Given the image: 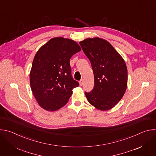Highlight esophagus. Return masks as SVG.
<instances>
[{"mask_svg": "<svg viewBox=\"0 0 156 156\" xmlns=\"http://www.w3.org/2000/svg\"><path fill=\"white\" fill-rule=\"evenodd\" d=\"M79 83H80V86H83V83H84L83 80H80V81H79Z\"/></svg>", "mask_w": 156, "mask_h": 156, "instance_id": "esophagus-1", "label": "esophagus"}]
</instances>
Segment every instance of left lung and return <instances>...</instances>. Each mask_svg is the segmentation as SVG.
Wrapping results in <instances>:
<instances>
[{"label":"left lung","mask_w":156,"mask_h":156,"mask_svg":"<svg viewBox=\"0 0 156 156\" xmlns=\"http://www.w3.org/2000/svg\"><path fill=\"white\" fill-rule=\"evenodd\" d=\"M80 44L91 62L94 76L93 90L85 93L88 102L100 110L112 108L123 98L127 87L128 72L125 60L104 39L86 38Z\"/></svg>","instance_id":"1"}]
</instances>
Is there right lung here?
<instances>
[{
	"label": "right lung",
	"mask_w": 156,
	"mask_h": 156,
	"mask_svg": "<svg viewBox=\"0 0 156 156\" xmlns=\"http://www.w3.org/2000/svg\"><path fill=\"white\" fill-rule=\"evenodd\" d=\"M81 50L75 41L56 37L36 52L30 81L33 95L42 108L52 112L68 102L73 89L79 86L72 77L70 59Z\"/></svg>",
	"instance_id": "add662e5"
}]
</instances>
